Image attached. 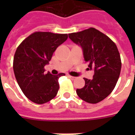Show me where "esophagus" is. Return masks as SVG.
<instances>
[{
  "label": "esophagus",
  "instance_id": "obj_1",
  "mask_svg": "<svg viewBox=\"0 0 135 135\" xmlns=\"http://www.w3.org/2000/svg\"><path fill=\"white\" fill-rule=\"evenodd\" d=\"M68 76H69V77L71 79H76V77H74V76H70V75H69Z\"/></svg>",
  "mask_w": 135,
  "mask_h": 135
}]
</instances>
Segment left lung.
I'll return each instance as SVG.
<instances>
[{"label":"left lung","instance_id":"1","mask_svg":"<svg viewBox=\"0 0 135 135\" xmlns=\"http://www.w3.org/2000/svg\"><path fill=\"white\" fill-rule=\"evenodd\" d=\"M69 37L82 47L89 69L94 71L93 79L84 78L85 87L77 89V95L89 103H97L108 97L118 81L122 62L116 44L95 28L69 34Z\"/></svg>","mask_w":135,"mask_h":135}]
</instances>
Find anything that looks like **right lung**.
I'll return each mask as SVG.
<instances>
[{"instance_id":"add662e5","label":"right lung","mask_w":135,"mask_h":135,"mask_svg":"<svg viewBox=\"0 0 135 135\" xmlns=\"http://www.w3.org/2000/svg\"><path fill=\"white\" fill-rule=\"evenodd\" d=\"M67 38V34L37 32L17 47L13 64L15 77L23 93L33 103H45L58 93V79L65 74H45L44 66L49 63L56 48Z\"/></svg>"}]
</instances>
